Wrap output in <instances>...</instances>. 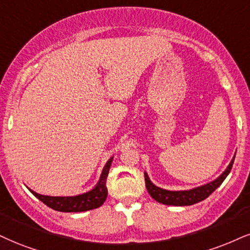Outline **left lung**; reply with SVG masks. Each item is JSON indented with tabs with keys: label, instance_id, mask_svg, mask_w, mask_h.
I'll return each instance as SVG.
<instances>
[{
	"label": "left lung",
	"instance_id": "left-lung-1",
	"mask_svg": "<svg viewBox=\"0 0 250 250\" xmlns=\"http://www.w3.org/2000/svg\"><path fill=\"white\" fill-rule=\"evenodd\" d=\"M234 159L235 155L232 159V161L229 165V167L226 168L223 174L219 177L215 178L214 181L210 182V183L204 184V186L193 188L190 190H182V191H169L166 189H161V188L154 186L150 182L148 175L145 172V182H146V188L147 191L153 199H155L156 202L161 203L165 205H175V206H187V205H193L196 203L202 202L208 198L213 191L217 189L218 187L223 183L225 178L227 177V175L229 174L230 169L233 167Z\"/></svg>",
	"mask_w": 250,
	"mask_h": 250
}]
</instances>
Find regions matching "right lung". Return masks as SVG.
Segmentation results:
<instances>
[{
	"mask_svg": "<svg viewBox=\"0 0 250 250\" xmlns=\"http://www.w3.org/2000/svg\"><path fill=\"white\" fill-rule=\"evenodd\" d=\"M113 158L109 159L106 165L104 166L103 171L100 177V181L96 184L94 189H91L88 192L81 193L78 196H68V197H53V196H45L37 193L35 191L29 189L31 192L35 195L39 200H42L45 205L48 208H53L59 212H83L94 210V208H100V206L105 202L107 197L106 189V177L109 174L111 163Z\"/></svg>",
	"mask_w": 250,
	"mask_h": 250,
	"instance_id": "add662e5",
	"label": "right lung"
}]
</instances>
